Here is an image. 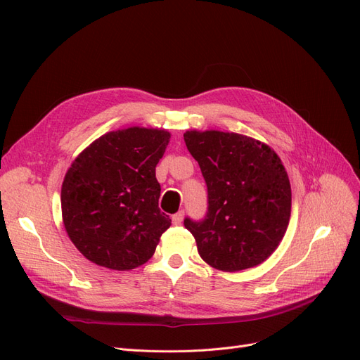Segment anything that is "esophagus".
Instances as JSON below:
<instances>
[{
	"label": "esophagus",
	"instance_id": "34e87169",
	"mask_svg": "<svg viewBox=\"0 0 360 360\" xmlns=\"http://www.w3.org/2000/svg\"><path fill=\"white\" fill-rule=\"evenodd\" d=\"M182 219H184V211H179V212H176L175 215L172 217V223L175 224V226H179L182 223Z\"/></svg>",
	"mask_w": 360,
	"mask_h": 360
}]
</instances>
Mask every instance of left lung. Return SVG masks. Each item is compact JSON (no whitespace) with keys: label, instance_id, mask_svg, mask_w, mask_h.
Returning <instances> with one entry per match:
<instances>
[{"label":"left lung","instance_id":"obj_1","mask_svg":"<svg viewBox=\"0 0 360 360\" xmlns=\"http://www.w3.org/2000/svg\"><path fill=\"white\" fill-rule=\"evenodd\" d=\"M184 141L207 187L203 221L184 219L200 257L223 272L263 263L283 240L292 188L281 158L256 139L218 130H188Z\"/></svg>","mask_w":360,"mask_h":360}]
</instances>
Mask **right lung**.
Wrapping results in <instances>:
<instances>
[{"label": "right lung", "mask_w": 360, "mask_h": 360, "mask_svg": "<svg viewBox=\"0 0 360 360\" xmlns=\"http://www.w3.org/2000/svg\"><path fill=\"white\" fill-rule=\"evenodd\" d=\"M170 141L161 129L129 127L86 146L61 187L65 231L89 262L113 271L154 256L172 219L158 207L155 167Z\"/></svg>", "instance_id": "right-lung-1"}]
</instances>
